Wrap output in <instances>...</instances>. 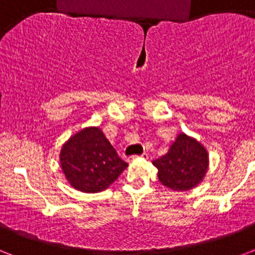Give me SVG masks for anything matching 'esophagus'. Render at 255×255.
Here are the masks:
<instances>
[{"label": "esophagus", "instance_id": "obj_1", "mask_svg": "<svg viewBox=\"0 0 255 255\" xmlns=\"http://www.w3.org/2000/svg\"><path fill=\"white\" fill-rule=\"evenodd\" d=\"M147 157H148L147 153H141L140 156H131V157H128L127 161H133V160L136 159H147Z\"/></svg>", "mask_w": 255, "mask_h": 255}]
</instances>
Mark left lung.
Here are the masks:
<instances>
[{
	"mask_svg": "<svg viewBox=\"0 0 255 255\" xmlns=\"http://www.w3.org/2000/svg\"><path fill=\"white\" fill-rule=\"evenodd\" d=\"M152 164L164 186L185 192L202 182L209 168V155L197 139L180 132L167 153Z\"/></svg>",
	"mask_w": 255,
	"mask_h": 255,
	"instance_id": "obj_1",
	"label": "left lung"
}]
</instances>
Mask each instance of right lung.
<instances>
[{
  "instance_id": "right-lung-1",
  "label": "right lung",
  "mask_w": 255,
  "mask_h": 255,
  "mask_svg": "<svg viewBox=\"0 0 255 255\" xmlns=\"http://www.w3.org/2000/svg\"><path fill=\"white\" fill-rule=\"evenodd\" d=\"M59 163L74 189L98 193L107 189L128 167L99 127H85L62 145Z\"/></svg>"
}]
</instances>
